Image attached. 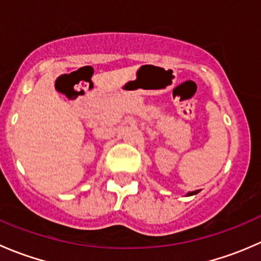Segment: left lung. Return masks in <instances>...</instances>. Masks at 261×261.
<instances>
[{
  "instance_id": "obj_1",
  "label": "left lung",
  "mask_w": 261,
  "mask_h": 261,
  "mask_svg": "<svg viewBox=\"0 0 261 261\" xmlns=\"http://www.w3.org/2000/svg\"><path fill=\"white\" fill-rule=\"evenodd\" d=\"M198 192H199V191H194V192H189V193H188V194H187V196H193V194H197V193H198Z\"/></svg>"
}]
</instances>
